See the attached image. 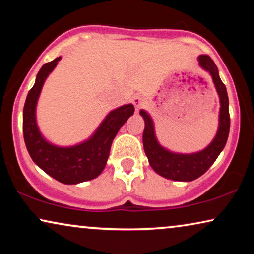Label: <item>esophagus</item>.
Instances as JSON below:
<instances>
[{"label":"esophagus","mask_w":254,"mask_h":254,"mask_svg":"<svg viewBox=\"0 0 254 254\" xmlns=\"http://www.w3.org/2000/svg\"><path fill=\"white\" fill-rule=\"evenodd\" d=\"M144 102H145V100L142 96H135L133 98V104L135 106V110H136V111L140 110L141 107L144 105Z\"/></svg>","instance_id":"esophagus-1"}]
</instances>
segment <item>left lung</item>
<instances>
[{"label":"left lung","mask_w":254,"mask_h":254,"mask_svg":"<svg viewBox=\"0 0 254 254\" xmlns=\"http://www.w3.org/2000/svg\"><path fill=\"white\" fill-rule=\"evenodd\" d=\"M199 64L204 70L209 71L220 96V125L217 134L213 142L202 151L195 154H175L166 150L158 143L155 136L154 123L145 111L141 110L140 114L144 119L143 130V148L147 155L149 164L166 179L176 182H192L202 176L208 169L216 161L218 155L223 150L227 143L229 130H230V114H229V98L227 89L218 76V70L215 62L208 55H200Z\"/></svg>","instance_id":"left-lung-1"}]
</instances>
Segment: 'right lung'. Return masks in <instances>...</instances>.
<instances>
[{
  "instance_id": "obj_1",
  "label": "right lung",
  "mask_w": 254,
  "mask_h": 254,
  "mask_svg": "<svg viewBox=\"0 0 254 254\" xmlns=\"http://www.w3.org/2000/svg\"><path fill=\"white\" fill-rule=\"evenodd\" d=\"M61 57L45 64L38 72L36 83L27 93L23 110V134L32 161L47 175L67 185L95 179L103 172L113 138L128 118L133 116L131 104L118 107L109 113L89 140L74 147L53 145L40 134L36 120V106L45 79L58 64Z\"/></svg>"
}]
</instances>
